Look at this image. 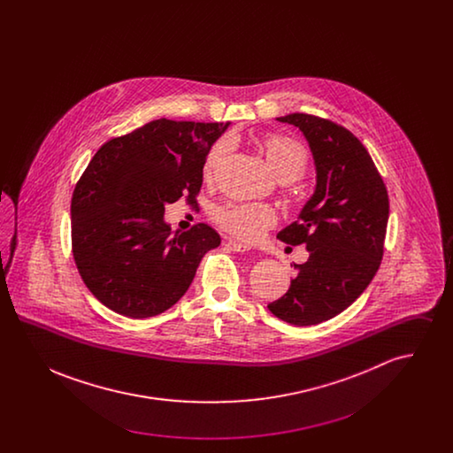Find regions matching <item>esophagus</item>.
<instances>
[{
  "instance_id": "esophagus-1",
  "label": "esophagus",
  "mask_w": 453,
  "mask_h": 453,
  "mask_svg": "<svg viewBox=\"0 0 453 453\" xmlns=\"http://www.w3.org/2000/svg\"><path fill=\"white\" fill-rule=\"evenodd\" d=\"M226 248L231 250V251H234V253H246V251L251 250L248 244L239 242L236 239H227V241H226Z\"/></svg>"
}]
</instances>
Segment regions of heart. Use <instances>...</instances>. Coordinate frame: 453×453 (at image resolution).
Returning a JSON list of instances; mask_svg holds the SVG:
<instances>
[{
    "instance_id": "b5f03b06",
    "label": "heart",
    "mask_w": 453,
    "mask_h": 453,
    "mask_svg": "<svg viewBox=\"0 0 453 453\" xmlns=\"http://www.w3.org/2000/svg\"><path fill=\"white\" fill-rule=\"evenodd\" d=\"M229 139H219L203 161V178L211 180L229 151ZM272 173L283 181L299 180L307 168V151L299 141L287 135H268L259 144ZM217 224L233 236L255 242L277 222L275 211L266 203H226L214 212Z\"/></svg>"
}]
</instances>
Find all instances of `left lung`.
Returning a JSON list of instances; mask_svg holds the SVG:
<instances>
[{
    "mask_svg": "<svg viewBox=\"0 0 453 453\" xmlns=\"http://www.w3.org/2000/svg\"><path fill=\"white\" fill-rule=\"evenodd\" d=\"M277 120L303 134L316 166V188L297 220L277 234L287 244H305L309 259L268 309L285 323L312 326L343 312L375 277L384 255L388 190L349 130L307 113Z\"/></svg>",
    "mask_w": 453,
    "mask_h": 453,
    "instance_id": "left-lung-1",
    "label": "left lung"
}]
</instances>
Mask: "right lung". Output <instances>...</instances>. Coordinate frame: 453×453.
<instances>
[{"mask_svg": "<svg viewBox=\"0 0 453 453\" xmlns=\"http://www.w3.org/2000/svg\"><path fill=\"white\" fill-rule=\"evenodd\" d=\"M227 124L157 119L105 142L71 200L73 257L89 292L132 319L168 311L220 236L207 224L174 233L166 203L203 181V161Z\"/></svg>", "mask_w": 453, "mask_h": 453, "instance_id": "1", "label": "right lung"}]
</instances>
